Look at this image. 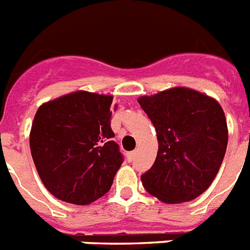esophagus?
<instances>
[{
    "label": "esophagus",
    "mask_w": 250,
    "mask_h": 250,
    "mask_svg": "<svg viewBox=\"0 0 250 250\" xmlns=\"http://www.w3.org/2000/svg\"><path fill=\"white\" fill-rule=\"evenodd\" d=\"M135 155H136V151H130V153H127V161L129 162H133L134 159H135Z\"/></svg>",
    "instance_id": "1"
}]
</instances>
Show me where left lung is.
I'll return each mask as SVG.
<instances>
[{
    "instance_id": "left-lung-1",
    "label": "left lung",
    "mask_w": 250,
    "mask_h": 250,
    "mask_svg": "<svg viewBox=\"0 0 250 250\" xmlns=\"http://www.w3.org/2000/svg\"><path fill=\"white\" fill-rule=\"evenodd\" d=\"M157 131L154 164L143 186L166 204L191 201L208 188L228 146L227 119L219 102L185 87L138 100Z\"/></svg>"
}]
</instances>
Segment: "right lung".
Returning <instances> with one entry per match:
<instances>
[{"instance_id":"1","label":"right lung","mask_w":250,"mask_h":250,"mask_svg":"<svg viewBox=\"0 0 250 250\" xmlns=\"http://www.w3.org/2000/svg\"><path fill=\"white\" fill-rule=\"evenodd\" d=\"M112 96L77 91L42 104L34 117L30 150L53 196L88 205L108 192L124 157L112 140Z\"/></svg>"}]
</instances>
